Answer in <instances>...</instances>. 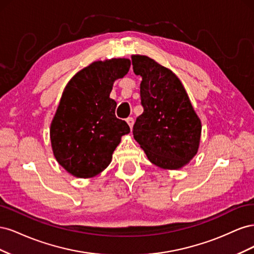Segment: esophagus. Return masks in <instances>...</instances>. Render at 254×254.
Returning <instances> with one entry per match:
<instances>
[{
	"mask_svg": "<svg viewBox=\"0 0 254 254\" xmlns=\"http://www.w3.org/2000/svg\"><path fill=\"white\" fill-rule=\"evenodd\" d=\"M126 122H127V124L129 125L130 129H132V127H133V124H134V120H133L132 118H128V119L126 120Z\"/></svg>",
	"mask_w": 254,
	"mask_h": 254,
	"instance_id": "esophagus-1",
	"label": "esophagus"
}]
</instances>
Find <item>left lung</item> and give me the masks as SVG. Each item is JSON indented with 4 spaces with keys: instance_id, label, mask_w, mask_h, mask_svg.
Returning <instances> with one entry per match:
<instances>
[{
    "instance_id": "left-lung-1",
    "label": "left lung",
    "mask_w": 254,
    "mask_h": 254,
    "mask_svg": "<svg viewBox=\"0 0 254 254\" xmlns=\"http://www.w3.org/2000/svg\"><path fill=\"white\" fill-rule=\"evenodd\" d=\"M140 75L144 112L136 119L133 137L148 160L163 170H180L198 152L201 121L182 82L170 68L144 55H132Z\"/></svg>"
}]
</instances>
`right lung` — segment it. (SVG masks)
Instances as JSON below:
<instances>
[{"label":"right lung","instance_id":"obj_1","mask_svg":"<svg viewBox=\"0 0 254 254\" xmlns=\"http://www.w3.org/2000/svg\"><path fill=\"white\" fill-rule=\"evenodd\" d=\"M130 60L94 61L67 82L50 128L54 157L77 178H92L111 162L121 137L130 132L115 117L110 98L114 81L128 73Z\"/></svg>","mask_w":254,"mask_h":254}]
</instances>
